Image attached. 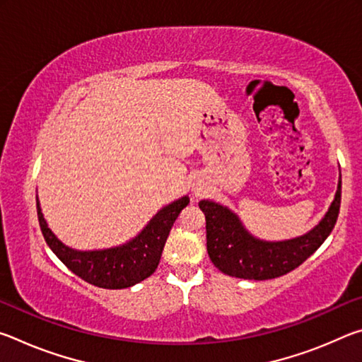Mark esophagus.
<instances>
[{
  "mask_svg": "<svg viewBox=\"0 0 362 362\" xmlns=\"http://www.w3.org/2000/svg\"><path fill=\"white\" fill-rule=\"evenodd\" d=\"M207 193V188L204 185H201V183H196L193 187V194L196 198H203V196Z\"/></svg>",
  "mask_w": 362,
  "mask_h": 362,
  "instance_id": "1",
  "label": "esophagus"
}]
</instances>
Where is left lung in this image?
I'll use <instances>...</instances> for the list:
<instances>
[{
	"label": "left lung",
	"instance_id": "1",
	"mask_svg": "<svg viewBox=\"0 0 362 362\" xmlns=\"http://www.w3.org/2000/svg\"><path fill=\"white\" fill-rule=\"evenodd\" d=\"M341 175L335 198L324 218L306 235L286 241H262L244 228L228 207L214 201H199L206 216L207 254L220 272L241 279H273L302 265L326 241L340 211Z\"/></svg>",
	"mask_w": 362,
	"mask_h": 362
}]
</instances>
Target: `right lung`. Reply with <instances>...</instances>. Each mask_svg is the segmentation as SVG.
I'll use <instances>...</instances> for the list:
<instances>
[{
  "label": "right lung",
  "instance_id": "right-lung-1",
  "mask_svg": "<svg viewBox=\"0 0 362 362\" xmlns=\"http://www.w3.org/2000/svg\"><path fill=\"white\" fill-rule=\"evenodd\" d=\"M188 204L189 198L183 196L182 199L163 207L132 241L122 246L102 250H76L57 240L42 217L40 201L36 199L40 226L47 246L70 272L86 283L102 289H126L151 276L158 268L170 228Z\"/></svg>",
  "mask_w": 362,
  "mask_h": 362
}]
</instances>
